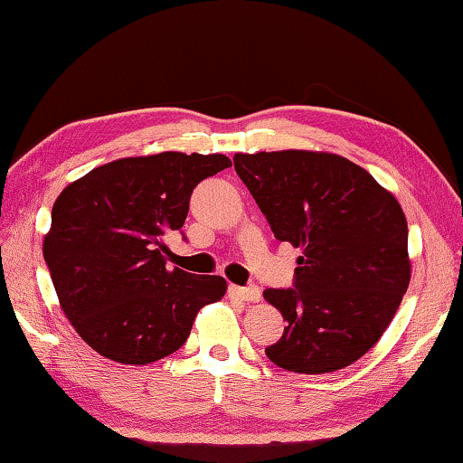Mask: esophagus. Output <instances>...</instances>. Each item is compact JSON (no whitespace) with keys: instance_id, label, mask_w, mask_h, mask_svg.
Masks as SVG:
<instances>
[{"instance_id":"esophagus-1","label":"esophagus","mask_w":463,"mask_h":463,"mask_svg":"<svg viewBox=\"0 0 463 463\" xmlns=\"http://www.w3.org/2000/svg\"><path fill=\"white\" fill-rule=\"evenodd\" d=\"M230 297L232 298H238V301H246V303H258L260 301V288L258 287H236L232 285L230 287Z\"/></svg>"}]
</instances>
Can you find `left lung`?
Returning a JSON list of instances; mask_svg holds the SVG:
<instances>
[{
    "label": "left lung",
    "mask_w": 463,
    "mask_h": 463,
    "mask_svg": "<svg viewBox=\"0 0 463 463\" xmlns=\"http://www.w3.org/2000/svg\"><path fill=\"white\" fill-rule=\"evenodd\" d=\"M233 166L274 238L303 250L293 287L264 290L288 323L266 355L298 374L350 366L384 334L409 288L399 201L337 154H236Z\"/></svg>",
    "instance_id": "obj_1"
}]
</instances>
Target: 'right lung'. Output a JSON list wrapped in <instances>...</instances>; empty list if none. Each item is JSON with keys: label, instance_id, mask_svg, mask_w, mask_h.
I'll list each match as a JSON object with an SVG mask.
<instances>
[{"label": "right lung", "instance_id": "add662e5", "mask_svg": "<svg viewBox=\"0 0 463 463\" xmlns=\"http://www.w3.org/2000/svg\"><path fill=\"white\" fill-rule=\"evenodd\" d=\"M232 166L223 154L119 158L71 183L52 207L44 262L77 334L119 364L166 358L225 280L168 269L165 240L181 232L193 189Z\"/></svg>", "mask_w": 463, "mask_h": 463}]
</instances>
